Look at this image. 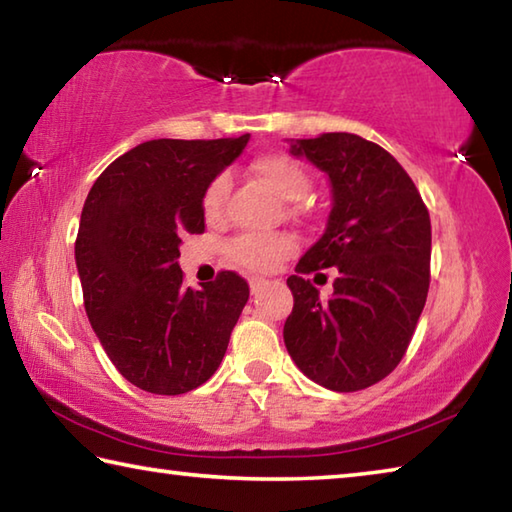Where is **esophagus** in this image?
Listing matches in <instances>:
<instances>
[{"mask_svg": "<svg viewBox=\"0 0 512 512\" xmlns=\"http://www.w3.org/2000/svg\"><path fill=\"white\" fill-rule=\"evenodd\" d=\"M264 277H250V291H253V293H257L259 289H262L264 287Z\"/></svg>", "mask_w": 512, "mask_h": 512, "instance_id": "obj_1", "label": "esophagus"}]
</instances>
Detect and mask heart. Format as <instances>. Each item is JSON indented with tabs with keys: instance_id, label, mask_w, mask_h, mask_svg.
<instances>
[{
	"instance_id": "b5f03b06",
	"label": "heart",
	"mask_w": 512,
	"mask_h": 512,
	"mask_svg": "<svg viewBox=\"0 0 512 512\" xmlns=\"http://www.w3.org/2000/svg\"><path fill=\"white\" fill-rule=\"evenodd\" d=\"M250 171L282 201H300L311 189V178L302 164L287 153H264L250 164ZM230 180L228 176H216L203 192V214L207 221H219L225 212L228 201ZM296 250V241L289 235H241L230 241L228 257L237 266L253 273H268L280 266L282 259H287Z\"/></svg>"
}]
</instances>
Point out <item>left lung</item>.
<instances>
[{"label":"left lung","instance_id":"obj_1","mask_svg":"<svg viewBox=\"0 0 512 512\" xmlns=\"http://www.w3.org/2000/svg\"><path fill=\"white\" fill-rule=\"evenodd\" d=\"M332 183L327 228L287 284L293 311L284 345L296 366L336 393L391 375L413 339L429 293L431 221L418 187L391 153L352 133L291 144ZM334 265L332 299L305 274Z\"/></svg>","mask_w":512,"mask_h":512}]
</instances>
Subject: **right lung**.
Here are the masks:
<instances>
[{
    "label": "right lung",
    "mask_w": 512,
    "mask_h": 512,
    "mask_svg": "<svg viewBox=\"0 0 512 512\" xmlns=\"http://www.w3.org/2000/svg\"><path fill=\"white\" fill-rule=\"evenodd\" d=\"M248 140L144 142L108 164L85 198L74 246L85 314L121 377L146 393L205 384L246 307L244 277L221 271L185 289L178 257L185 235L205 232V187Z\"/></svg>",
    "instance_id": "add662e5"
}]
</instances>
